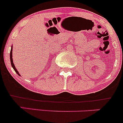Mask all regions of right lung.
Listing matches in <instances>:
<instances>
[{
	"label": "right lung",
	"mask_w": 123,
	"mask_h": 123,
	"mask_svg": "<svg viewBox=\"0 0 123 123\" xmlns=\"http://www.w3.org/2000/svg\"><path fill=\"white\" fill-rule=\"evenodd\" d=\"M10 59H11V65H12V68H13V69H14L15 71L17 73V74H18V75H19V76H20V74H19V72H18V71H17V69H16L15 67L14 64H13V59H12V47L11 48V52H10Z\"/></svg>",
	"instance_id": "add662e5"
}]
</instances>
